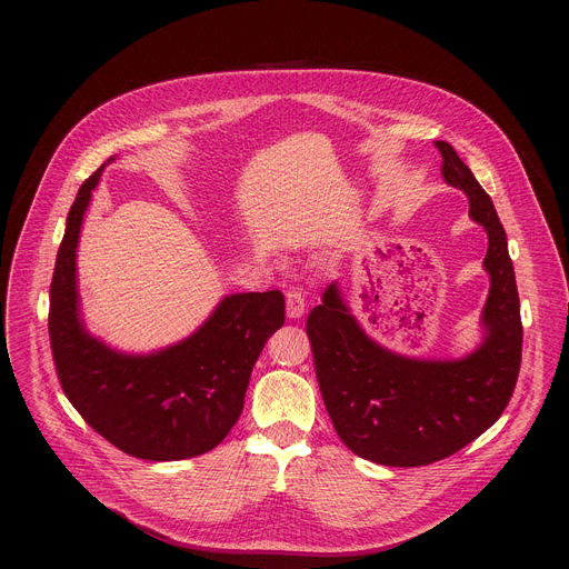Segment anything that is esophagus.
<instances>
[{"mask_svg":"<svg viewBox=\"0 0 569 569\" xmlns=\"http://www.w3.org/2000/svg\"><path fill=\"white\" fill-rule=\"evenodd\" d=\"M286 312H288L290 319H301V317H303V312H306V299H303L301 292L290 290V292L286 295Z\"/></svg>","mask_w":569,"mask_h":569,"instance_id":"esophagus-1","label":"esophagus"}]
</instances>
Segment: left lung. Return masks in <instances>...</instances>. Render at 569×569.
Masks as SVG:
<instances>
[{
	"instance_id": "8db88e82",
	"label": "left lung",
	"mask_w": 569,
	"mask_h": 569,
	"mask_svg": "<svg viewBox=\"0 0 569 569\" xmlns=\"http://www.w3.org/2000/svg\"><path fill=\"white\" fill-rule=\"evenodd\" d=\"M443 180L468 198L470 218L489 236L483 270L491 279L481 310V345L457 360L393 353L371 340L333 281L306 319L319 391L338 437L382 466H426L446 459L489 430L511 400L522 321L507 233L472 171L448 141Z\"/></svg>"
}]
</instances>
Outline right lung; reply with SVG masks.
Segmentation results:
<instances>
[{
    "mask_svg": "<svg viewBox=\"0 0 569 569\" xmlns=\"http://www.w3.org/2000/svg\"><path fill=\"white\" fill-rule=\"evenodd\" d=\"M103 169L76 193L49 290V338L62 391L126 455L148 461L204 455L242 412L252 367L283 327V295H227L198 331L152 353H123L94 338L80 312L76 250Z\"/></svg>",
    "mask_w": 569,
    "mask_h": 569,
    "instance_id": "obj_1",
    "label": "right lung"
}]
</instances>
